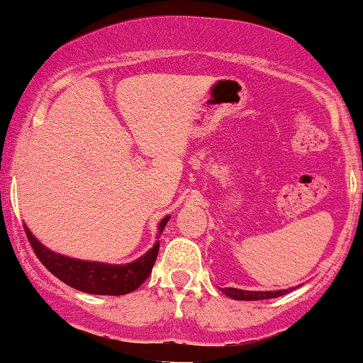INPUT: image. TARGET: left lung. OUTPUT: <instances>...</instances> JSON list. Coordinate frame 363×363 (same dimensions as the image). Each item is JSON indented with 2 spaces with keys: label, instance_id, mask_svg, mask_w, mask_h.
Instances as JSON below:
<instances>
[{
  "label": "left lung",
  "instance_id": "left-lung-1",
  "mask_svg": "<svg viewBox=\"0 0 363 363\" xmlns=\"http://www.w3.org/2000/svg\"><path fill=\"white\" fill-rule=\"evenodd\" d=\"M295 290V288H291ZM291 290H281V291H245V290H236V288H221L225 295L233 300H266V298H276V296L286 295Z\"/></svg>",
  "mask_w": 363,
  "mask_h": 363
}]
</instances>
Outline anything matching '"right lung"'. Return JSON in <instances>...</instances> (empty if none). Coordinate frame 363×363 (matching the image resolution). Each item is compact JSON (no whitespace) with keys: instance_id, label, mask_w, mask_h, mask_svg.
<instances>
[{"instance_id":"obj_1","label":"right lung","mask_w":363,"mask_h":363,"mask_svg":"<svg viewBox=\"0 0 363 363\" xmlns=\"http://www.w3.org/2000/svg\"><path fill=\"white\" fill-rule=\"evenodd\" d=\"M168 219L169 216H166L160 223L161 233ZM26 235L34 254L51 274L67 283L68 286L79 291L92 293V295H127L130 291H135L149 278L157 259V252H160V242H157L144 257L137 259L135 262L125 264V266H111V264L85 262V260L70 259L51 252L50 248L40 245L27 226Z\"/></svg>"}]
</instances>
